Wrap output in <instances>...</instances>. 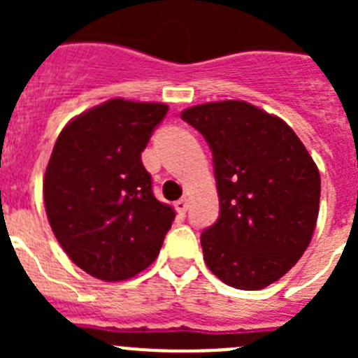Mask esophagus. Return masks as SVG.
I'll list each match as a JSON object with an SVG mask.
<instances>
[{"label": "esophagus", "mask_w": 358, "mask_h": 358, "mask_svg": "<svg viewBox=\"0 0 358 358\" xmlns=\"http://www.w3.org/2000/svg\"><path fill=\"white\" fill-rule=\"evenodd\" d=\"M176 210L177 213L185 215L186 210H188V201H186V199H179V201L176 202Z\"/></svg>", "instance_id": "esophagus-1"}]
</instances>
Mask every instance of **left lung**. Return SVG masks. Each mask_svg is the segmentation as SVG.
I'll return each instance as SVG.
<instances>
[{
  "label": "left lung",
  "instance_id": "left-lung-1",
  "mask_svg": "<svg viewBox=\"0 0 358 358\" xmlns=\"http://www.w3.org/2000/svg\"><path fill=\"white\" fill-rule=\"evenodd\" d=\"M181 118L213 154L220 215L201 235L204 262L226 285L265 289L289 273L312 240L317 166L283 120L242 100L201 103Z\"/></svg>",
  "mask_w": 358,
  "mask_h": 358
}]
</instances>
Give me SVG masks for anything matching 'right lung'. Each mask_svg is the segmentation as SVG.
Instances as JSON below:
<instances>
[{
  "label": "right lung",
  "mask_w": 358,
  "mask_h": 358,
  "mask_svg": "<svg viewBox=\"0 0 358 358\" xmlns=\"http://www.w3.org/2000/svg\"><path fill=\"white\" fill-rule=\"evenodd\" d=\"M164 103L113 98L61 131L46 166L44 206L66 255L91 276L123 281L159 255L176 211L157 201L141 163Z\"/></svg>",
  "instance_id": "add662e5"
}]
</instances>
